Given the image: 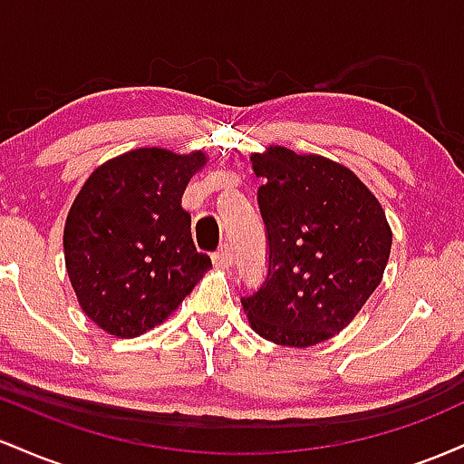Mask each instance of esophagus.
I'll return each mask as SVG.
<instances>
[{
    "instance_id": "34e87169",
    "label": "esophagus",
    "mask_w": 464,
    "mask_h": 464,
    "mask_svg": "<svg viewBox=\"0 0 464 464\" xmlns=\"http://www.w3.org/2000/svg\"><path fill=\"white\" fill-rule=\"evenodd\" d=\"M211 259H214V264L218 266V268H231L233 250L225 244V246H220L214 255H211Z\"/></svg>"
}]
</instances>
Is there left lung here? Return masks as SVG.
Listing matches in <instances>:
<instances>
[{
  "label": "left lung",
  "mask_w": 464,
  "mask_h": 464,
  "mask_svg": "<svg viewBox=\"0 0 464 464\" xmlns=\"http://www.w3.org/2000/svg\"><path fill=\"white\" fill-rule=\"evenodd\" d=\"M268 273L242 296L250 327L284 347L343 332L380 285L392 233L371 189L344 165L270 146L250 154Z\"/></svg>",
  "instance_id": "8db88e82"
}]
</instances>
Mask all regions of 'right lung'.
<instances>
[{
	"mask_svg": "<svg viewBox=\"0 0 464 464\" xmlns=\"http://www.w3.org/2000/svg\"><path fill=\"white\" fill-rule=\"evenodd\" d=\"M205 163L202 152L137 148L100 165L78 191L63 236L65 266L80 307L106 334H146L211 268L180 207Z\"/></svg>",
	"mask_w": 464,
	"mask_h": 464,
	"instance_id": "1",
	"label": "right lung"
}]
</instances>
